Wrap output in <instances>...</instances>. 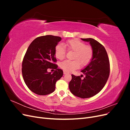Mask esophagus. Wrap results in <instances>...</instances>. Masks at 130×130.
Masks as SVG:
<instances>
[{"instance_id": "obj_1", "label": "esophagus", "mask_w": 130, "mask_h": 130, "mask_svg": "<svg viewBox=\"0 0 130 130\" xmlns=\"http://www.w3.org/2000/svg\"><path fill=\"white\" fill-rule=\"evenodd\" d=\"M63 74H67V72L64 71H64H63Z\"/></svg>"}]
</instances>
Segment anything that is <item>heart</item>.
I'll return each instance as SVG.
<instances>
[{"label": "heart", "instance_id": "1", "mask_svg": "<svg viewBox=\"0 0 130 130\" xmlns=\"http://www.w3.org/2000/svg\"><path fill=\"white\" fill-rule=\"evenodd\" d=\"M66 46L69 50L75 51L74 54V60H66L60 63V67L66 72H72L80 67L81 63L83 65L88 64L93 56L92 47L77 39H72L66 43ZM66 53V48L62 44H58L55 48V55L59 59L62 60Z\"/></svg>", "mask_w": 130, "mask_h": 130}]
</instances>
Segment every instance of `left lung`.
Wrapping results in <instances>:
<instances>
[{"label":"left lung","mask_w":130,"mask_h":130,"mask_svg":"<svg viewBox=\"0 0 130 130\" xmlns=\"http://www.w3.org/2000/svg\"><path fill=\"white\" fill-rule=\"evenodd\" d=\"M89 42L93 49L92 60L81 70L85 76L81 79V75L76 76L72 75L69 84L71 93L81 98H89L96 95L104 88L109 77V62L105 47L93 38H81Z\"/></svg>","instance_id":"8db88e82"}]
</instances>
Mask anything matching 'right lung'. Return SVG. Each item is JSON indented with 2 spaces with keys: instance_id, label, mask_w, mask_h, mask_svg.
<instances>
[{
  "instance_id": "add662e5",
  "label": "right lung",
  "mask_w": 130,
  "mask_h": 130,
  "mask_svg": "<svg viewBox=\"0 0 130 130\" xmlns=\"http://www.w3.org/2000/svg\"><path fill=\"white\" fill-rule=\"evenodd\" d=\"M62 40L60 37L46 35L38 37L31 42L22 62V75L26 85L34 93L48 95L54 92L57 80L63 72L58 69L55 48ZM56 69L53 73L49 68Z\"/></svg>"
}]
</instances>
